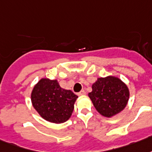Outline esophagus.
I'll return each instance as SVG.
<instances>
[{
	"mask_svg": "<svg viewBox=\"0 0 152 152\" xmlns=\"http://www.w3.org/2000/svg\"><path fill=\"white\" fill-rule=\"evenodd\" d=\"M77 95H78V96H85V95H86V91H83H83H81L80 92L78 93Z\"/></svg>",
	"mask_w": 152,
	"mask_h": 152,
	"instance_id": "obj_1",
	"label": "esophagus"
}]
</instances>
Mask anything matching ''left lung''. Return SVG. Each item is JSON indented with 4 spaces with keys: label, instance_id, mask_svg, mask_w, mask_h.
<instances>
[{
    "label": "left lung",
    "instance_id": "1",
    "mask_svg": "<svg viewBox=\"0 0 152 152\" xmlns=\"http://www.w3.org/2000/svg\"><path fill=\"white\" fill-rule=\"evenodd\" d=\"M91 87L88 96L103 117H112L120 113L128 104L129 88L119 77L112 75L98 77Z\"/></svg>",
    "mask_w": 152,
    "mask_h": 152
}]
</instances>
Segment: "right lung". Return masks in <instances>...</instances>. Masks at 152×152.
Listing matches in <instances>:
<instances>
[{
	"mask_svg": "<svg viewBox=\"0 0 152 152\" xmlns=\"http://www.w3.org/2000/svg\"><path fill=\"white\" fill-rule=\"evenodd\" d=\"M77 96L61 87L56 79L43 77L35 84L31 99L33 107L44 120L52 123L65 122L71 117Z\"/></svg>",
	"mask_w": 152,
	"mask_h": 152,
	"instance_id": "obj_1",
	"label": "right lung"
}]
</instances>
